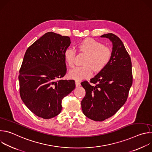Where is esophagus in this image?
Segmentation results:
<instances>
[{
  "label": "esophagus",
  "mask_w": 152,
  "mask_h": 152,
  "mask_svg": "<svg viewBox=\"0 0 152 152\" xmlns=\"http://www.w3.org/2000/svg\"><path fill=\"white\" fill-rule=\"evenodd\" d=\"M75 83H76V87H79V86H80V83L79 81L76 80Z\"/></svg>",
  "instance_id": "1"
}]
</instances>
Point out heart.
<instances>
[{"label":"heart","mask_w":152,"mask_h":152,"mask_svg":"<svg viewBox=\"0 0 152 152\" xmlns=\"http://www.w3.org/2000/svg\"><path fill=\"white\" fill-rule=\"evenodd\" d=\"M80 52L87 54L83 61L85 66L77 67L72 69L69 76L76 80L88 79L92 76L93 70L99 72L109 64L112 58L111 49L102 42L94 39L88 38L82 41L78 46ZM76 50L72 48H67L64 52V59L70 67H72L75 62Z\"/></svg>","instance_id":"heart-1"}]
</instances>
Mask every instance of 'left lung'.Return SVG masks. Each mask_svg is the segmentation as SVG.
I'll use <instances>...</instances> for the list:
<instances>
[{
    "label": "left lung",
    "mask_w": 152,
    "mask_h": 152,
    "mask_svg": "<svg viewBox=\"0 0 152 152\" xmlns=\"http://www.w3.org/2000/svg\"><path fill=\"white\" fill-rule=\"evenodd\" d=\"M101 37L113 44L112 58L107 66L90 82L81 83L86 94L81 102L83 114L91 120L102 121L114 115L127 100L132 85L131 57L121 40L109 33Z\"/></svg>",
    "instance_id": "8db88e82"
}]
</instances>
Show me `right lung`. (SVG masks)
<instances>
[{
    "label": "right lung",
    "instance_id": "add662e5",
    "mask_svg": "<svg viewBox=\"0 0 152 152\" xmlns=\"http://www.w3.org/2000/svg\"><path fill=\"white\" fill-rule=\"evenodd\" d=\"M67 36L49 32L26 51L19 71L21 100L34 114L44 119L58 115L62 100L75 88L74 80H62L67 69L64 52L70 45Z\"/></svg>",
    "mask_w": 152,
    "mask_h": 152
}]
</instances>
